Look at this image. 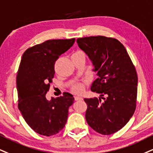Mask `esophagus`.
I'll list each match as a JSON object with an SVG mask.
<instances>
[{
  "label": "esophagus",
  "mask_w": 153,
  "mask_h": 153,
  "mask_svg": "<svg viewBox=\"0 0 153 153\" xmlns=\"http://www.w3.org/2000/svg\"><path fill=\"white\" fill-rule=\"evenodd\" d=\"M75 100H82V97L81 96H75L74 97Z\"/></svg>",
  "instance_id": "34e87169"
}]
</instances>
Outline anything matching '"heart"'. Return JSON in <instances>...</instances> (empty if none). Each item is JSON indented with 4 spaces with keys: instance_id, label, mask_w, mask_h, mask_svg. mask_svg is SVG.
I'll return each mask as SVG.
<instances>
[{
    "instance_id": "b5f03b06",
    "label": "heart",
    "mask_w": 153,
    "mask_h": 153,
    "mask_svg": "<svg viewBox=\"0 0 153 153\" xmlns=\"http://www.w3.org/2000/svg\"><path fill=\"white\" fill-rule=\"evenodd\" d=\"M75 55H82V56H85L84 53L82 51H78L77 52L74 53L73 56H75ZM71 91L75 93H80L83 91L84 89V82H75L71 85Z\"/></svg>"
}]
</instances>
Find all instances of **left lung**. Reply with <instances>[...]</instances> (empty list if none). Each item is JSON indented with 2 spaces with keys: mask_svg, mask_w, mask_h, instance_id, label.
Returning <instances> with one entry per match:
<instances>
[{
  "mask_svg": "<svg viewBox=\"0 0 153 153\" xmlns=\"http://www.w3.org/2000/svg\"><path fill=\"white\" fill-rule=\"evenodd\" d=\"M97 72L91 91L100 97L85 98V119L95 131L108 135L128 123L136 109L137 75L126 48L116 38L102 36L77 39Z\"/></svg>",
  "mask_w": 153,
  "mask_h": 153,
  "instance_id": "left-lung-1",
  "label": "left lung"
}]
</instances>
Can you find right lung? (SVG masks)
<instances>
[{
	"label": "right lung",
	"instance_id": "1",
	"mask_svg": "<svg viewBox=\"0 0 153 153\" xmlns=\"http://www.w3.org/2000/svg\"><path fill=\"white\" fill-rule=\"evenodd\" d=\"M75 38L48 40L27 48L16 76L18 109L27 124L41 135H56L67 122L71 93L48 100L46 93L55 74V63L74 43Z\"/></svg>",
	"mask_w": 153,
	"mask_h": 153
}]
</instances>
